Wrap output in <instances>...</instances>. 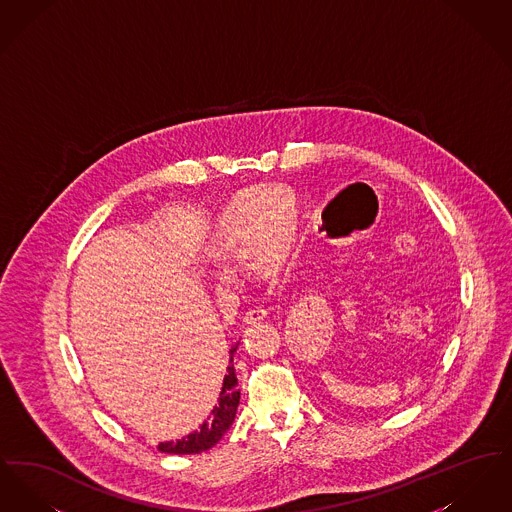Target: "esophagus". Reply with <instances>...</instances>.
I'll return each mask as SVG.
<instances>
[{"instance_id": "34e87169", "label": "esophagus", "mask_w": 512, "mask_h": 512, "mask_svg": "<svg viewBox=\"0 0 512 512\" xmlns=\"http://www.w3.org/2000/svg\"><path fill=\"white\" fill-rule=\"evenodd\" d=\"M268 317L267 309H263V307H257V309H253V311H249L247 315H245V324H255V322H261V320H265Z\"/></svg>"}]
</instances>
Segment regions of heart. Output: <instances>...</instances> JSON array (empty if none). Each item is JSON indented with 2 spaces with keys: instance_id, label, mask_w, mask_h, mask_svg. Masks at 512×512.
Returning a JSON list of instances; mask_svg holds the SVG:
<instances>
[{
  "instance_id": "heart-1",
  "label": "heart",
  "mask_w": 512,
  "mask_h": 512,
  "mask_svg": "<svg viewBox=\"0 0 512 512\" xmlns=\"http://www.w3.org/2000/svg\"><path fill=\"white\" fill-rule=\"evenodd\" d=\"M303 207L288 188L234 195L215 219L209 253L220 261L245 259L259 278H272L292 263L301 240ZM224 282V278H219Z\"/></svg>"
}]
</instances>
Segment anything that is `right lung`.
<instances>
[{"label":"right lung","instance_id":"right-lung-1","mask_svg":"<svg viewBox=\"0 0 512 512\" xmlns=\"http://www.w3.org/2000/svg\"><path fill=\"white\" fill-rule=\"evenodd\" d=\"M240 341L230 349V361L224 368L222 382H220L219 397L215 405L211 407L205 420L195 428L192 434L174 441H163L157 445L161 453H172V455H195L201 451L211 449L219 443V439L226 434V430L232 426L238 405H240V390H238V376L234 368V353L238 349Z\"/></svg>","mask_w":512,"mask_h":512}]
</instances>
